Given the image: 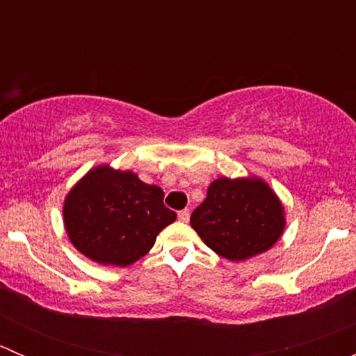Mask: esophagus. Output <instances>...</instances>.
I'll return each mask as SVG.
<instances>
[{
	"instance_id": "1",
	"label": "esophagus",
	"mask_w": 356,
	"mask_h": 356,
	"mask_svg": "<svg viewBox=\"0 0 356 356\" xmlns=\"http://www.w3.org/2000/svg\"><path fill=\"white\" fill-rule=\"evenodd\" d=\"M189 215H191V213H189V210L179 211V220L184 222V224H186V222H189Z\"/></svg>"
}]
</instances>
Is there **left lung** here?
I'll list each match as a JSON object with an SVG mask.
<instances>
[{"label": "left lung", "mask_w": 356, "mask_h": 356, "mask_svg": "<svg viewBox=\"0 0 356 356\" xmlns=\"http://www.w3.org/2000/svg\"><path fill=\"white\" fill-rule=\"evenodd\" d=\"M191 227L210 250L231 261L265 253L281 239L286 210L261 177H218L193 211Z\"/></svg>", "instance_id": "1"}]
</instances>
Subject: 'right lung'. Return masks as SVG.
Returning a JSON list of instances; mask_svg holds the SVG:
<instances>
[{
	"label": "right lung",
	"mask_w": 356,
	"mask_h": 356,
	"mask_svg": "<svg viewBox=\"0 0 356 356\" xmlns=\"http://www.w3.org/2000/svg\"><path fill=\"white\" fill-rule=\"evenodd\" d=\"M175 218L158 186L106 163L92 167L63 200L68 239L79 253L102 265L127 267L138 261Z\"/></svg>",
	"instance_id": "1"
}]
</instances>
